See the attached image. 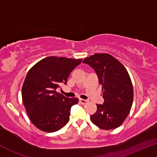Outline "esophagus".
Masks as SVG:
<instances>
[{
  "mask_svg": "<svg viewBox=\"0 0 157 157\" xmlns=\"http://www.w3.org/2000/svg\"><path fill=\"white\" fill-rule=\"evenodd\" d=\"M80 102L81 104H82L85 105V104H86L88 102V100H85V99H82V98H80Z\"/></svg>",
  "mask_w": 157,
  "mask_h": 157,
  "instance_id": "esophagus-1",
  "label": "esophagus"
}]
</instances>
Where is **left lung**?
<instances>
[{
	"label": "left lung",
	"mask_w": 157,
	"mask_h": 157,
	"mask_svg": "<svg viewBox=\"0 0 157 157\" xmlns=\"http://www.w3.org/2000/svg\"><path fill=\"white\" fill-rule=\"evenodd\" d=\"M94 69L102 85L104 104H96L90 116L93 124L103 130L120 127L131 109L133 88L125 67L109 53H96L82 61Z\"/></svg>",
	"instance_id": "left-lung-1"
}]
</instances>
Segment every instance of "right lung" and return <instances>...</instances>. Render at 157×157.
Wrapping results in <instances>:
<instances>
[{
    "label": "right lung",
    "instance_id": "obj_1",
    "mask_svg": "<svg viewBox=\"0 0 157 157\" xmlns=\"http://www.w3.org/2000/svg\"><path fill=\"white\" fill-rule=\"evenodd\" d=\"M82 59L48 56L35 64L27 72L21 88L22 101L29 120L34 125L53 132L66 125L71 107L77 98H67L56 91Z\"/></svg>",
    "mask_w": 157,
    "mask_h": 157
}]
</instances>
